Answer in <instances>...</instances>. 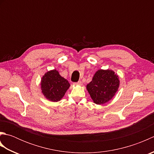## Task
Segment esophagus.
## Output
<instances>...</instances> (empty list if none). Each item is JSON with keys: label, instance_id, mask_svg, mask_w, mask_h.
Returning a JSON list of instances; mask_svg holds the SVG:
<instances>
[{"label": "esophagus", "instance_id": "1", "mask_svg": "<svg viewBox=\"0 0 154 154\" xmlns=\"http://www.w3.org/2000/svg\"><path fill=\"white\" fill-rule=\"evenodd\" d=\"M74 84L75 85H82V82H81V81H78V82L75 83Z\"/></svg>", "mask_w": 154, "mask_h": 154}]
</instances>
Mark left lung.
I'll return each mask as SVG.
<instances>
[{
  "mask_svg": "<svg viewBox=\"0 0 154 154\" xmlns=\"http://www.w3.org/2000/svg\"><path fill=\"white\" fill-rule=\"evenodd\" d=\"M119 84V77L113 71L100 69L96 72L87 89L94 103L102 104L114 96Z\"/></svg>",
  "mask_w": 154,
  "mask_h": 154,
  "instance_id": "8db88e82",
  "label": "left lung"
}]
</instances>
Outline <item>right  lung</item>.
<instances>
[{"label":"right lung","instance_id":"right-lung-1","mask_svg":"<svg viewBox=\"0 0 154 154\" xmlns=\"http://www.w3.org/2000/svg\"><path fill=\"white\" fill-rule=\"evenodd\" d=\"M69 87L68 81L55 69L47 72L42 79V93L47 99L52 102L60 100Z\"/></svg>","mask_w":154,"mask_h":154}]
</instances>
